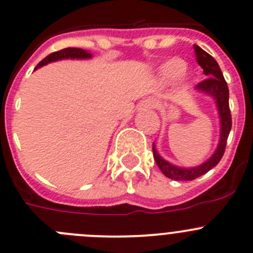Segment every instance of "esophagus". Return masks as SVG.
I'll use <instances>...</instances> for the list:
<instances>
[{
	"label": "esophagus",
	"mask_w": 253,
	"mask_h": 253,
	"mask_svg": "<svg viewBox=\"0 0 253 253\" xmlns=\"http://www.w3.org/2000/svg\"><path fill=\"white\" fill-rule=\"evenodd\" d=\"M141 108H153L156 107V101L155 100H145L141 102Z\"/></svg>",
	"instance_id": "34e87169"
}]
</instances>
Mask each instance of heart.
I'll return each instance as SVG.
<instances>
[{
  "instance_id": "1",
  "label": "heart",
  "mask_w": 253,
  "mask_h": 253,
  "mask_svg": "<svg viewBox=\"0 0 253 253\" xmlns=\"http://www.w3.org/2000/svg\"><path fill=\"white\" fill-rule=\"evenodd\" d=\"M185 71V62L180 58H172L161 67V77L165 81H173L178 79Z\"/></svg>"
}]
</instances>
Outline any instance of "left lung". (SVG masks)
Wrapping results in <instances>:
<instances>
[{
    "instance_id": "8db88e82",
    "label": "left lung",
    "mask_w": 253,
    "mask_h": 253,
    "mask_svg": "<svg viewBox=\"0 0 253 253\" xmlns=\"http://www.w3.org/2000/svg\"><path fill=\"white\" fill-rule=\"evenodd\" d=\"M193 48H195L196 61H197L198 65L201 66L204 73L207 76L206 80L197 84L196 88L207 94H211L212 97L216 100L219 119H221V140H219L216 152L213 153L211 159L207 160L201 166L195 167V169H181V167L169 164L159 155V152L156 151L155 143H153V159H155L157 166L160 167L165 176L176 181H192L209 172L211 169H213L221 161L223 153H225L228 134H230L231 127H232V117H231L230 103H228V86L227 82L223 79L222 71L219 68L216 60L211 55H209L206 51H204L201 47L193 44Z\"/></svg>"
}]
</instances>
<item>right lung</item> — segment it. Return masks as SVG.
Here are the masks:
<instances>
[{
    "label": "right lung",
    "instance_id": "right-lung-1",
    "mask_svg": "<svg viewBox=\"0 0 253 253\" xmlns=\"http://www.w3.org/2000/svg\"><path fill=\"white\" fill-rule=\"evenodd\" d=\"M91 57V53L86 51V49L82 48H75V47H68V48H63L61 51L57 52H52L49 53L47 57H44L39 65L36 66V68L41 67V66L47 65V63L52 62V61H57L62 60V58H88ZM35 68V70H36Z\"/></svg>",
    "mask_w": 253,
    "mask_h": 253
}]
</instances>
